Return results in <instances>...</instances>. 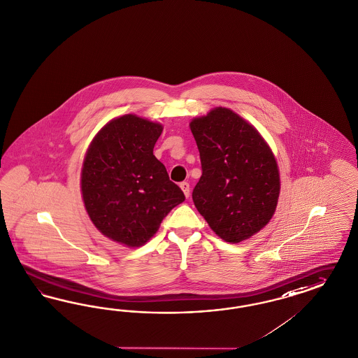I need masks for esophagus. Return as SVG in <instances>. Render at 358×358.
I'll use <instances>...</instances> for the list:
<instances>
[{"label": "esophagus", "mask_w": 358, "mask_h": 358, "mask_svg": "<svg viewBox=\"0 0 358 358\" xmlns=\"http://www.w3.org/2000/svg\"><path fill=\"white\" fill-rule=\"evenodd\" d=\"M180 187L182 189V192H184L185 196L186 198H189L190 196V185L187 184V182H181L180 184Z\"/></svg>", "instance_id": "obj_1"}]
</instances>
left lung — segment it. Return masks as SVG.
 Returning <instances> with one entry per match:
<instances>
[{
  "label": "left lung",
  "instance_id": "1",
  "mask_svg": "<svg viewBox=\"0 0 358 358\" xmlns=\"http://www.w3.org/2000/svg\"><path fill=\"white\" fill-rule=\"evenodd\" d=\"M202 176L193 201L208 226L227 243H240L271 220L281 189L268 143L252 124L226 108L190 122Z\"/></svg>",
  "mask_w": 358,
  "mask_h": 358
}]
</instances>
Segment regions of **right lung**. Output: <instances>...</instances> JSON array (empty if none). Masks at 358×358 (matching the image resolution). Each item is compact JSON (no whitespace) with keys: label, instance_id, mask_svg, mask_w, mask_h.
I'll return each mask as SVG.
<instances>
[{"label":"right lung","instance_id":"add662e5","mask_svg":"<svg viewBox=\"0 0 358 358\" xmlns=\"http://www.w3.org/2000/svg\"><path fill=\"white\" fill-rule=\"evenodd\" d=\"M162 132L160 123L122 115L94 136L83 164L81 192L90 220L102 235L132 248L144 245L185 201L153 155Z\"/></svg>","mask_w":358,"mask_h":358}]
</instances>
